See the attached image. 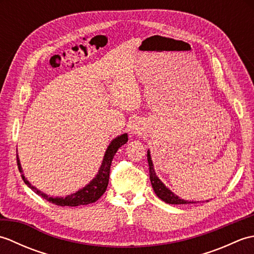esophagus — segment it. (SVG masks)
Returning <instances> with one entry per match:
<instances>
[{
	"mask_svg": "<svg viewBox=\"0 0 254 254\" xmlns=\"http://www.w3.org/2000/svg\"><path fill=\"white\" fill-rule=\"evenodd\" d=\"M143 132V128H141L139 127H136V126H133L132 127V134H142Z\"/></svg>",
	"mask_w": 254,
	"mask_h": 254,
	"instance_id": "esophagus-1",
	"label": "esophagus"
}]
</instances>
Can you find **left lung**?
I'll return each mask as SVG.
<instances>
[{
	"label": "left lung",
	"instance_id": "left-lung-1",
	"mask_svg": "<svg viewBox=\"0 0 254 254\" xmlns=\"http://www.w3.org/2000/svg\"><path fill=\"white\" fill-rule=\"evenodd\" d=\"M147 160H148V166H149V179L150 183H152V187L154 191L160 199H163L164 202L168 204H190V203H196L195 201H186V199L180 198L174 192H171L168 188H167L163 182L160 181L159 178L156 176V172L154 169V165L152 161V157H150V152L147 150ZM208 202V201H206Z\"/></svg>",
	"mask_w": 254,
	"mask_h": 254
}]
</instances>
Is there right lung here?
Instances as JSON below:
<instances>
[{
  "mask_svg": "<svg viewBox=\"0 0 254 254\" xmlns=\"http://www.w3.org/2000/svg\"><path fill=\"white\" fill-rule=\"evenodd\" d=\"M127 142V134L124 133L120 136H117L115 139H112V142L108 146L104 159L100 168L98 170V174L91 180L87 186H85L83 189H80L77 192H75L71 195H67L65 197H52L47 195L46 193L41 192L40 190L34 186H31V183L27 180V178L24 176L23 170H21V166L19 163V158L17 155V166L18 169L21 172V178H23L24 182L28 186L32 191H34L38 195L44 197L48 202L53 203L59 206H78V205H87L90 203L96 202L102 194H104L107 190L108 182H109V174H110V166L112 163V159L115 157L117 150L120 148L122 145H124Z\"/></svg>",
  "mask_w": 254,
  "mask_h": 254,
  "instance_id": "obj_1",
  "label": "right lung"
}]
</instances>
